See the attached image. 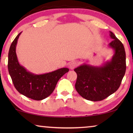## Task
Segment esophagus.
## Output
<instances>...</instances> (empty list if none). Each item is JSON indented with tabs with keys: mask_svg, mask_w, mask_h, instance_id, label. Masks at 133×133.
Here are the masks:
<instances>
[{
	"mask_svg": "<svg viewBox=\"0 0 133 133\" xmlns=\"http://www.w3.org/2000/svg\"><path fill=\"white\" fill-rule=\"evenodd\" d=\"M77 65H78V62L77 61H73L70 63L69 67L70 69H74L75 67L77 66Z\"/></svg>",
	"mask_w": 133,
	"mask_h": 133,
	"instance_id": "34e87169",
	"label": "esophagus"
}]
</instances>
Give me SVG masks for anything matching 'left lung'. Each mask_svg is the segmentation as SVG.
Segmentation results:
<instances>
[{
    "mask_svg": "<svg viewBox=\"0 0 133 133\" xmlns=\"http://www.w3.org/2000/svg\"><path fill=\"white\" fill-rule=\"evenodd\" d=\"M112 40L109 46L114 50L111 60L101 67L83 64L75 69L77 75L76 90L85 99L101 101L117 90L126 70L124 46L114 34L110 31Z\"/></svg>",
    "mask_w": 133,
    "mask_h": 133,
    "instance_id": "obj_1",
    "label": "left lung"
}]
</instances>
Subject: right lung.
<instances>
[{
	"label": "right lung",
	"mask_w": 133,
	"mask_h": 133,
	"mask_svg": "<svg viewBox=\"0 0 133 133\" xmlns=\"http://www.w3.org/2000/svg\"><path fill=\"white\" fill-rule=\"evenodd\" d=\"M21 32L10 45L8 54V70L16 89L27 97L42 100L53 93L58 80L68 72L67 68H61L43 75H35L28 71L18 62L16 46Z\"/></svg>",
	"instance_id": "obj_1"
}]
</instances>
